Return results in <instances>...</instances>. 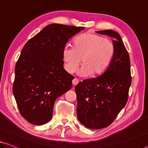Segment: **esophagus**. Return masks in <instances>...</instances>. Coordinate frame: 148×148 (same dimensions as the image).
Returning a JSON list of instances; mask_svg holds the SVG:
<instances>
[{
  "label": "esophagus",
  "instance_id": "1",
  "mask_svg": "<svg viewBox=\"0 0 148 148\" xmlns=\"http://www.w3.org/2000/svg\"><path fill=\"white\" fill-rule=\"evenodd\" d=\"M78 82H79V81L77 78H74V80H72V84H73L74 86H76V85L78 84Z\"/></svg>",
  "mask_w": 148,
  "mask_h": 148
}]
</instances>
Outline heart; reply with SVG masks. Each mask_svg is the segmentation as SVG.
Wrapping results in <instances>:
<instances>
[{
    "label": "heart",
    "instance_id": "heart-1",
    "mask_svg": "<svg viewBox=\"0 0 148 148\" xmlns=\"http://www.w3.org/2000/svg\"><path fill=\"white\" fill-rule=\"evenodd\" d=\"M115 52V46L111 40L100 35L86 32L74 40V47L66 45L62 50L64 68L69 73L78 70L81 76H98L102 74L111 63Z\"/></svg>",
    "mask_w": 148,
    "mask_h": 148
}]
</instances>
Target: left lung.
Returning a JSON list of instances; mask_svg holds the SVG:
<instances>
[{"label":"left lung","instance_id":"left-lung-1","mask_svg":"<svg viewBox=\"0 0 148 148\" xmlns=\"http://www.w3.org/2000/svg\"><path fill=\"white\" fill-rule=\"evenodd\" d=\"M96 32L114 38L115 52L102 74L80 82L75 86L78 120L92 130L111 124L126 104L132 83L129 54L120 35L112 30Z\"/></svg>","mask_w":148,"mask_h":148}]
</instances>
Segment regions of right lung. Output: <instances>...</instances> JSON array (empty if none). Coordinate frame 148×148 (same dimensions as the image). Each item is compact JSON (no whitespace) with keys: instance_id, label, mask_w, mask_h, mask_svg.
I'll return each instance as SVG.
<instances>
[{"instance_id":"1","label":"right lung","mask_w":148,"mask_h":148,"mask_svg":"<svg viewBox=\"0 0 148 148\" xmlns=\"http://www.w3.org/2000/svg\"><path fill=\"white\" fill-rule=\"evenodd\" d=\"M84 27L51 24L30 39L15 66L12 92L20 113L28 122L51 120L55 100L71 89L73 76L63 67V48Z\"/></svg>"}]
</instances>
